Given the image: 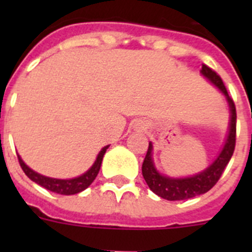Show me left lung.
Masks as SVG:
<instances>
[{
    "mask_svg": "<svg viewBox=\"0 0 252 252\" xmlns=\"http://www.w3.org/2000/svg\"><path fill=\"white\" fill-rule=\"evenodd\" d=\"M201 73L204 77L208 78L215 86H217L222 91V93L227 97V101H228L231 110L230 132H228V137H227L223 150L221 151L220 157L217 158V160L213 162L212 165L207 168L204 171H202L201 174H197L190 178H184V179H173V178H166L160 175L157 171V169H155V166H154L153 159H151L153 145H151V142L149 144L148 153H146V157L144 159V162H142V177L145 179L149 188L155 194L164 198V199H168V201H183V199H189V198H193L195 195L208 192L209 189H212L217 184L222 173L226 169L227 164H228L230 159L232 158L233 151H235L236 117H237L236 116L235 102L228 95L226 86L223 84L221 77L213 69L207 66L206 64H202Z\"/></svg>",
    "mask_w": 252,
    "mask_h": 252,
    "instance_id": "obj_1",
    "label": "left lung"
}]
</instances>
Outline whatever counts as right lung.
<instances>
[{
  "instance_id": "add662e5",
  "label": "right lung",
  "mask_w": 252,
  "mask_h": 252,
  "mask_svg": "<svg viewBox=\"0 0 252 252\" xmlns=\"http://www.w3.org/2000/svg\"><path fill=\"white\" fill-rule=\"evenodd\" d=\"M107 149H108V145H107L106 148L102 149L101 153H99L98 157H97V160H95L94 164H93V166L90 170L87 171V173H84L81 177L68 180L53 179V178H48L44 177V175L37 174L34 170H31L28 165H25V162L22 161L21 158L17 157V159H19L20 166H21V169L24 170V173H25L32 182L37 183L39 186L43 187V188L48 189L50 192L58 193V194L70 195L82 192V190H84V189L88 188V187L92 184V182L95 179L97 174H98L99 168H101L102 164V159H103V155L104 153H106Z\"/></svg>"
}]
</instances>
